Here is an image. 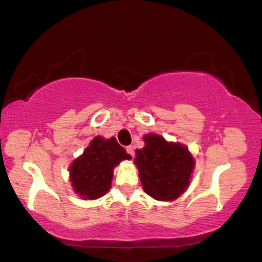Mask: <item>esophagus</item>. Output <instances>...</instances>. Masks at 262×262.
<instances>
[{
  "label": "esophagus",
  "mask_w": 262,
  "mask_h": 262,
  "mask_svg": "<svg viewBox=\"0 0 262 262\" xmlns=\"http://www.w3.org/2000/svg\"><path fill=\"white\" fill-rule=\"evenodd\" d=\"M126 151L132 156V158H134V156H135V149H134V147H132V145H128V147H126Z\"/></svg>",
  "instance_id": "34e87169"
}]
</instances>
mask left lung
<instances>
[{"label": "left lung", "instance_id": "left-lung-1", "mask_svg": "<svg viewBox=\"0 0 262 262\" xmlns=\"http://www.w3.org/2000/svg\"><path fill=\"white\" fill-rule=\"evenodd\" d=\"M143 141L135 159L143 190L158 201H174L189 188L195 159L186 145L160 135L147 134Z\"/></svg>", "mask_w": 262, "mask_h": 262}]
</instances>
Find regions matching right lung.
I'll use <instances>...</instances> for the list:
<instances>
[{
  "instance_id": "1",
  "label": "right lung",
  "mask_w": 262,
  "mask_h": 262,
  "mask_svg": "<svg viewBox=\"0 0 262 262\" xmlns=\"http://www.w3.org/2000/svg\"><path fill=\"white\" fill-rule=\"evenodd\" d=\"M131 155L114 137L96 136L83 154L74 159L69 167L73 191L83 200H97L110 191L113 169Z\"/></svg>"
}]
</instances>
